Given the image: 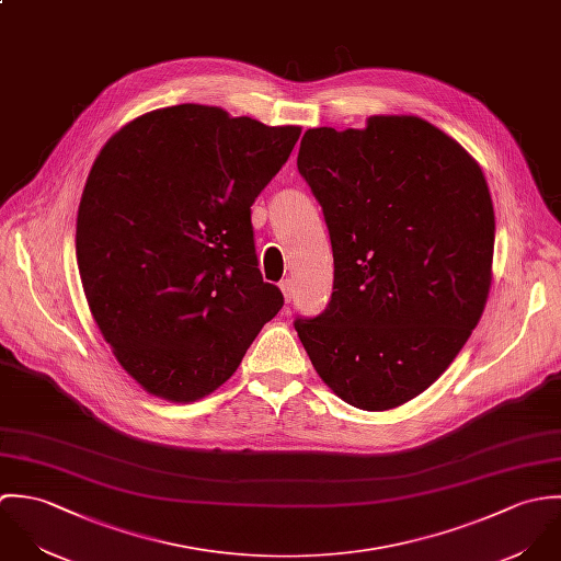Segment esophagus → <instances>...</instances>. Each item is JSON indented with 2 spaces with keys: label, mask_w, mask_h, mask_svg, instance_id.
I'll return each mask as SVG.
<instances>
[{
  "label": "esophagus",
  "mask_w": 561,
  "mask_h": 561,
  "mask_svg": "<svg viewBox=\"0 0 561 561\" xmlns=\"http://www.w3.org/2000/svg\"><path fill=\"white\" fill-rule=\"evenodd\" d=\"M279 288H282V293H284V299L290 304V301H293V295H295L293 282H290V279H284V282L279 284Z\"/></svg>",
  "instance_id": "obj_1"
}]
</instances>
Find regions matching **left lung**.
I'll return each mask as SVG.
<instances>
[{"label":"left lung","mask_w":561,"mask_h":561,"mask_svg":"<svg viewBox=\"0 0 561 561\" xmlns=\"http://www.w3.org/2000/svg\"><path fill=\"white\" fill-rule=\"evenodd\" d=\"M297 169L330 229L334 293L295 330L342 401L397 408L447 370L483 314L494 251L485 178L419 116L308 129Z\"/></svg>","instance_id":"8db88e82"}]
</instances>
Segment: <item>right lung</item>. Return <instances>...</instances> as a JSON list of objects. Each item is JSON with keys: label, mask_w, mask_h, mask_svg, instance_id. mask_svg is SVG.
Masks as SVG:
<instances>
[{"label": "right lung", "mask_w": 561, "mask_h": 561, "mask_svg": "<svg viewBox=\"0 0 561 561\" xmlns=\"http://www.w3.org/2000/svg\"><path fill=\"white\" fill-rule=\"evenodd\" d=\"M299 134L182 104L134 118L100 151L78 210V266L95 323L147 392L210 394L282 310L257 268L251 206Z\"/></svg>", "instance_id": "right-lung-1"}]
</instances>
